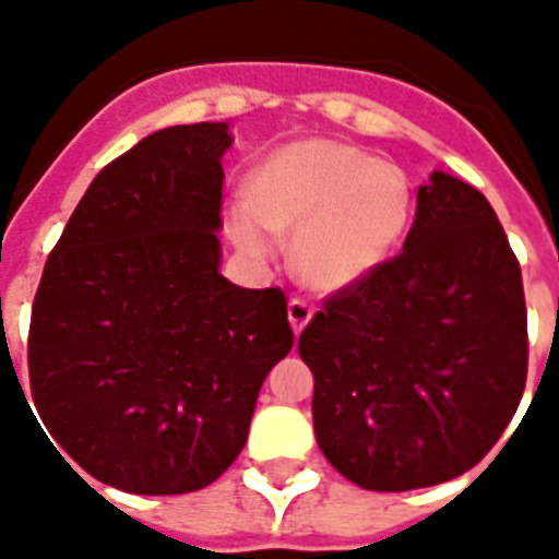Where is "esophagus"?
I'll list each match as a JSON object with an SVG mask.
<instances>
[{
	"label": "esophagus",
	"mask_w": 559,
	"mask_h": 559,
	"mask_svg": "<svg viewBox=\"0 0 559 559\" xmlns=\"http://www.w3.org/2000/svg\"><path fill=\"white\" fill-rule=\"evenodd\" d=\"M312 312H316V309L309 307L307 301H301V298H293V301H289L287 316H289V323H293L295 335H301L304 326H307L309 318H312Z\"/></svg>",
	"instance_id": "esophagus-1"
}]
</instances>
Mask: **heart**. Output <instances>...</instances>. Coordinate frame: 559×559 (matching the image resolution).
Masks as SVG:
<instances>
[{"instance_id":"b5f03b06","label":"heart","mask_w":559,"mask_h":559,"mask_svg":"<svg viewBox=\"0 0 559 559\" xmlns=\"http://www.w3.org/2000/svg\"><path fill=\"white\" fill-rule=\"evenodd\" d=\"M229 213V236L252 258L295 236L293 264L307 287L337 293L369 278L397 250L412 218L401 167L349 144L309 139L272 153Z\"/></svg>"}]
</instances>
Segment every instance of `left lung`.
<instances>
[{
  "instance_id": "obj_1",
  "label": "left lung",
  "mask_w": 559,
  "mask_h": 559,
  "mask_svg": "<svg viewBox=\"0 0 559 559\" xmlns=\"http://www.w3.org/2000/svg\"><path fill=\"white\" fill-rule=\"evenodd\" d=\"M326 461L406 491L489 454L526 389L520 264L480 190L431 173L403 252L323 301L298 337Z\"/></svg>"
}]
</instances>
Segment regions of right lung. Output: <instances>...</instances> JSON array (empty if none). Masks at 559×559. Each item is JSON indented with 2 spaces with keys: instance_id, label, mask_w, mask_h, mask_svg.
<instances>
[{
  "instance_id": "obj_1",
  "label": "right lung",
  "mask_w": 559,
  "mask_h": 559,
  "mask_svg": "<svg viewBox=\"0 0 559 559\" xmlns=\"http://www.w3.org/2000/svg\"><path fill=\"white\" fill-rule=\"evenodd\" d=\"M229 144L224 121L178 124L107 164L33 298L27 372L41 424L87 475L130 495H187L222 477L261 383L293 349L284 293L218 272Z\"/></svg>"
}]
</instances>
